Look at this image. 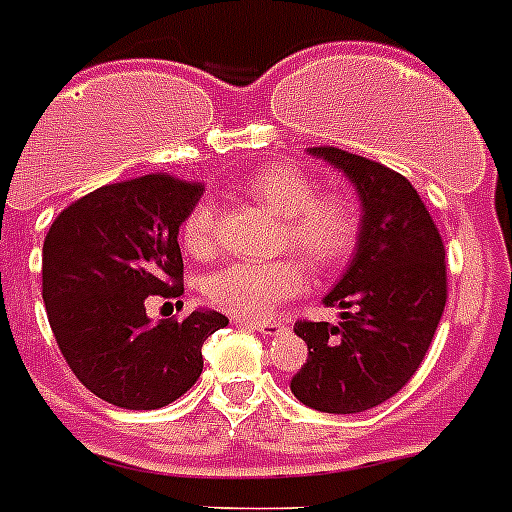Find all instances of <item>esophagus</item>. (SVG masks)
<instances>
[{
	"mask_svg": "<svg viewBox=\"0 0 512 512\" xmlns=\"http://www.w3.org/2000/svg\"><path fill=\"white\" fill-rule=\"evenodd\" d=\"M235 323H246V326H251L253 331H261L264 336H279L287 331L282 321H243V318H235Z\"/></svg>",
	"mask_w": 512,
	"mask_h": 512,
	"instance_id": "1",
	"label": "esophagus"
}]
</instances>
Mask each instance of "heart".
<instances>
[{"label":"heart","mask_w":512,"mask_h":512,"mask_svg":"<svg viewBox=\"0 0 512 512\" xmlns=\"http://www.w3.org/2000/svg\"><path fill=\"white\" fill-rule=\"evenodd\" d=\"M253 202L282 217L279 243L300 253L313 269H334L352 256L360 238V209L342 191L316 194L305 173L290 165H266L246 183ZM181 243L194 256L214 248V209L196 204L181 222ZM308 272L298 259L235 261L207 279V298L243 321H259L282 300L298 295Z\"/></svg>","instance_id":"b5f03b06"}]
</instances>
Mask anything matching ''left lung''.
Returning <instances> with one entry per match:
<instances>
[{"mask_svg": "<svg viewBox=\"0 0 512 512\" xmlns=\"http://www.w3.org/2000/svg\"><path fill=\"white\" fill-rule=\"evenodd\" d=\"M308 152L352 181L362 227L347 272L323 298L342 310L339 323H295L308 360L290 388L310 409L357 414L399 393L425 360L448 298L445 248L401 173L339 147Z\"/></svg>", "mask_w": 512, "mask_h": 512, "instance_id": "obj_1", "label": "left lung"}]
</instances>
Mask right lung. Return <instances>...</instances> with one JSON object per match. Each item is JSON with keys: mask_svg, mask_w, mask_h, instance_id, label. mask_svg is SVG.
<instances>
[{"mask_svg": "<svg viewBox=\"0 0 512 512\" xmlns=\"http://www.w3.org/2000/svg\"><path fill=\"white\" fill-rule=\"evenodd\" d=\"M199 183L165 173L111 183L69 204L43 240V303L61 355L85 388L121 409H160L202 375L217 310L152 323L150 295H183L178 227Z\"/></svg>", "mask_w": 512, "mask_h": 512, "instance_id": "1", "label": "right lung"}]
</instances>
